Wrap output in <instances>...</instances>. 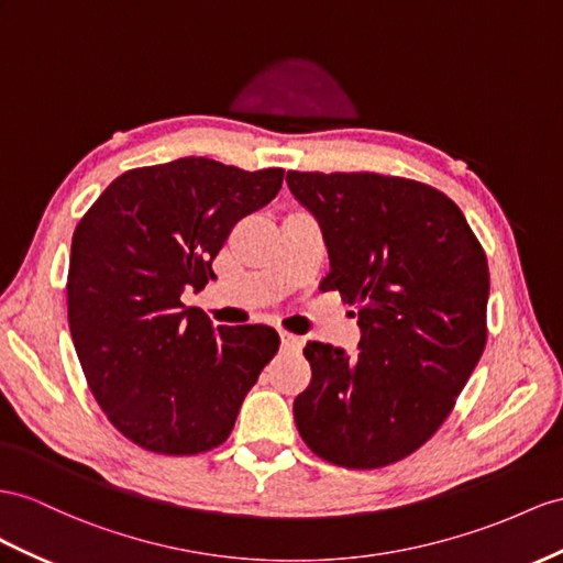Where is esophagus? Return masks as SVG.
<instances>
[{
    "label": "esophagus",
    "mask_w": 563,
    "mask_h": 563,
    "mask_svg": "<svg viewBox=\"0 0 563 563\" xmlns=\"http://www.w3.org/2000/svg\"><path fill=\"white\" fill-rule=\"evenodd\" d=\"M280 342H283V350H287V352H299L301 344H305V340H301L299 335L287 333V330H280Z\"/></svg>",
    "instance_id": "obj_1"
}]
</instances>
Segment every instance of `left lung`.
Returning <instances> with one entry per match:
<instances>
[{
  "label": "left lung",
  "mask_w": 563,
  "mask_h": 563,
  "mask_svg": "<svg viewBox=\"0 0 563 563\" xmlns=\"http://www.w3.org/2000/svg\"><path fill=\"white\" fill-rule=\"evenodd\" d=\"M287 185L323 228L321 290L354 305L362 328L352 358L307 342L297 430L335 466H390L435 435L485 350V252L461 209L426 183L287 170Z\"/></svg>",
  "instance_id": "left-lung-1"
}]
</instances>
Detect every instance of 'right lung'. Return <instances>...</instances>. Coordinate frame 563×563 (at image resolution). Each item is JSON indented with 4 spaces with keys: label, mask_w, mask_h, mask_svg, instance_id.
I'll return each instance as SVG.
<instances>
[{
    "label": "right lung",
    "mask_w": 563,
    "mask_h": 563,
    "mask_svg": "<svg viewBox=\"0 0 563 563\" xmlns=\"http://www.w3.org/2000/svg\"><path fill=\"white\" fill-rule=\"evenodd\" d=\"M283 168L242 170L205 156L125 170L76 225L68 325L90 390L142 450L209 452L276 356L271 325H211L185 307L238 221L278 195Z\"/></svg>",
    "instance_id": "right-lung-1"
}]
</instances>
